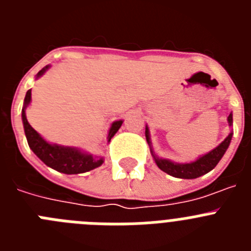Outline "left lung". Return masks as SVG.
I'll return each mask as SVG.
<instances>
[{"label": "left lung", "mask_w": 251, "mask_h": 251, "mask_svg": "<svg viewBox=\"0 0 251 251\" xmlns=\"http://www.w3.org/2000/svg\"><path fill=\"white\" fill-rule=\"evenodd\" d=\"M227 122H229V126H231L232 114H230L229 117H227ZM231 138L232 132L230 133L229 136L226 137L216 148H214L211 152L206 153L202 157H199L196 161L190 162V163H176V162H172L170 161V159L159 158V157H157L156 154H154L152 148H151V153H152L153 158L156 161V165L158 166L163 172L168 174L170 176L177 177V178L192 179L202 176V175H206L207 172H210V171L214 170V168L216 167L219 161L223 158L226 150L229 147ZM146 139H147L148 145L151 146L150 130H148V127H146Z\"/></svg>", "instance_id": "8db88e82"}]
</instances>
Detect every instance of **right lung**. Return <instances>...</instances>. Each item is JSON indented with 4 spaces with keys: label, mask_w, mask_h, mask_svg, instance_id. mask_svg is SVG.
I'll return each instance as SVG.
<instances>
[{
    "label": "right lung",
    "mask_w": 251,
    "mask_h": 251,
    "mask_svg": "<svg viewBox=\"0 0 251 251\" xmlns=\"http://www.w3.org/2000/svg\"><path fill=\"white\" fill-rule=\"evenodd\" d=\"M50 68V65H46L37 73L36 77H40L44 73ZM31 101V89L27 90L24 100V108H22V123H24V129H25L26 139H27L28 147L32 150V152L39 157L41 161L49 167L59 171L61 174L66 175H77L84 174L88 171H92L94 168L103 165L104 159L100 157H93L92 154L84 153L75 147H64L59 145H51L46 142L39 133L31 127L30 123L26 119V106ZM123 121H117L112 124L109 133H108V142L112 139L115 133L118 132Z\"/></svg>",
    "instance_id": "1"
}]
</instances>
